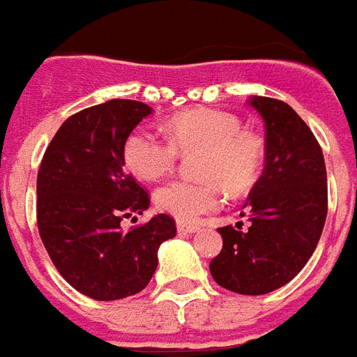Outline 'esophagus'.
<instances>
[{
  "label": "esophagus",
  "instance_id": "esophagus-1",
  "mask_svg": "<svg viewBox=\"0 0 357 357\" xmlns=\"http://www.w3.org/2000/svg\"><path fill=\"white\" fill-rule=\"evenodd\" d=\"M178 231L179 233H195V231H199V225L185 224V222H178Z\"/></svg>",
  "mask_w": 357,
  "mask_h": 357
}]
</instances>
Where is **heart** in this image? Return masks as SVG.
<instances>
[{
  "label": "heart",
  "mask_w": 357,
  "mask_h": 357,
  "mask_svg": "<svg viewBox=\"0 0 357 357\" xmlns=\"http://www.w3.org/2000/svg\"><path fill=\"white\" fill-rule=\"evenodd\" d=\"M168 139L149 128H135L124 141L128 170L139 179H158L174 170L178 155L201 153V181L176 179L156 191V206L181 222H195L220 204V185L245 193L262 174L266 145L256 132L241 130L239 118L224 110L197 107L168 120Z\"/></svg>",
  "instance_id": "heart-1"
}]
</instances>
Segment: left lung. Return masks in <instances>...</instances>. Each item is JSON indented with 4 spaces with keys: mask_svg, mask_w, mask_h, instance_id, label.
<instances>
[{
    "mask_svg": "<svg viewBox=\"0 0 357 357\" xmlns=\"http://www.w3.org/2000/svg\"><path fill=\"white\" fill-rule=\"evenodd\" d=\"M266 128V166L248 195V229L220 227L222 252L210 262L220 287L239 294H268L298 271L321 237L327 218V170L319 143L287 102L250 97Z\"/></svg>",
    "mask_w": 357,
    "mask_h": 357,
    "instance_id": "8db88e82",
    "label": "left lung"
}]
</instances>
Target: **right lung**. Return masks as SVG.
I'll return each instance as SVG.
<instances>
[{"mask_svg":"<svg viewBox=\"0 0 357 357\" xmlns=\"http://www.w3.org/2000/svg\"><path fill=\"white\" fill-rule=\"evenodd\" d=\"M153 109L112 99L66 118L38 172V229L68 284L93 300L141 292L176 222L156 214L124 231L120 222L149 208V195L124 172L126 137Z\"/></svg>","mask_w":357,"mask_h":357,"instance_id":"add662e5","label":"right lung"}]
</instances>
